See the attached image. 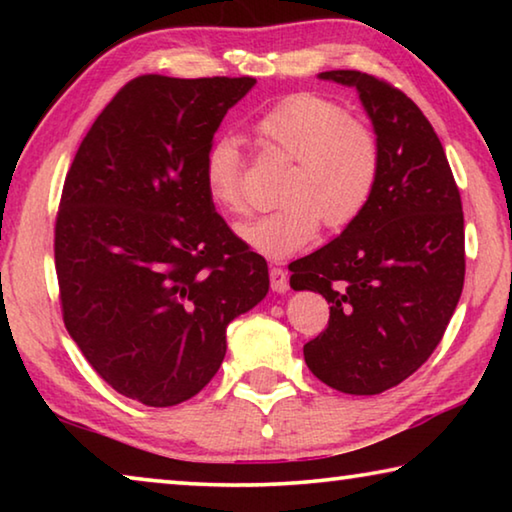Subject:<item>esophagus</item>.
I'll list each match as a JSON object with an SVG mask.
<instances>
[{"mask_svg":"<svg viewBox=\"0 0 512 512\" xmlns=\"http://www.w3.org/2000/svg\"><path fill=\"white\" fill-rule=\"evenodd\" d=\"M268 275H271V289L275 293H287L289 291V275L282 271V268L273 266L271 271H268Z\"/></svg>","mask_w":512,"mask_h":512,"instance_id":"1","label":"esophagus"}]
</instances>
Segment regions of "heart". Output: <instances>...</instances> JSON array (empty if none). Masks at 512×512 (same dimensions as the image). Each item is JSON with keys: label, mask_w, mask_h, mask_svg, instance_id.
<instances>
[{"label": "heart", "mask_w": 512, "mask_h": 512, "mask_svg": "<svg viewBox=\"0 0 512 512\" xmlns=\"http://www.w3.org/2000/svg\"><path fill=\"white\" fill-rule=\"evenodd\" d=\"M255 131L264 146L291 160V169L280 192L284 203L237 225L244 244L266 257H289L314 241L320 221L339 232L368 210L381 173L379 140L339 103L291 94L257 119ZM203 178L216 207L246 212L244 160L235 137L221 135L207 146Z\"/></svg>", "instance_id": "heart-1"}]
</instances>
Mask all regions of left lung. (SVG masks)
Masks as SVG:
<instances>
[{
    "label": "left lung",
    "instance_id": "left-lung-1",
    "mask_svg": "<svg viewBox=\"0 0 512 512\" xmlns=\"http://www.w3.org/2000/svg\"><path fill=\"white\" fill-rule=\"evenodd\" d=\"M318 79L359 92L381 173L368 210L289 266L291 289L332 305L325 332L305 345L309 370L341 393L377 395L431 357L461 298V194L436 131L404 92L354 69Z\"/></svg>",
    "mask_w": 512,
    "mask_h": 512
}]
</instances>
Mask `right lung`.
Returning a JSON list of instances; mask_svg holds the SVG:
<instances>
[{"instance_id": "right-lung-1", "label": "right lung", "mask_w": 512, "mask_h": 512, "mask_svg": "<svg viewBox=\"0 0 512 512\" xmlns=\"http://www.w3.org/2000/svg\"><path fill=\"white\" fill-rule=\"evenodd\" d=\"M257 81L137 76L81 142L56 216L69 336L99 377L146 406L203 391L225 327L268 293V266L216 214L207 146Z\"/></svg>"}]
</instances>
